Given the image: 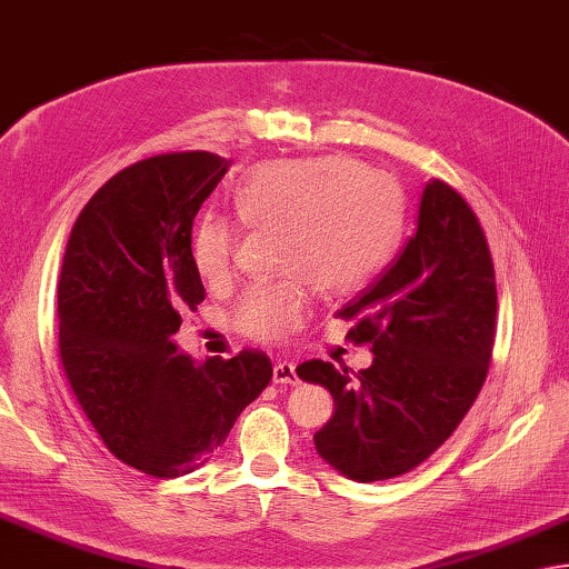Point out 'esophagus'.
Returning <instances> with one entry per match:
<instances>
[{"mask_svg": "<svg viewBox=\"0 0 569 569\" xmlns=\"http://www.w3.org/2000/svg\"><path fill=\"white\" fill-rule=\"evenodd\" d=\"M272 380H274V382H280V386H297L299 378H297V368H295V363H289V361L274 363Z\"/></svg>", "mask_w": 569, "mask_h": 569, "instance_id": "esophagus-1", "label": "esophagus"}]
</instances>
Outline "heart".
Returning a JSON list of instances; mask_svg holds the SVG:
<instances>
[{
  "instance_id": "b5f03b06",
  "label": "heart",
  "mask_w": 569,
  "mask_h": 569,
  "mask_svg": "<svg viewBox=\"0 0 569 569\" xmlns=\"http://www.w3.org/2000/svg\"><path fill=\"white\" fill-rule=\"evenodd\" d=\"M233 203L246 228L280 233L277 268L289 272L238 301L236 329L252 341H284L305 327L311 287L346 295L366 284L402 228L398 181L349 157L268 161L240 181ZM238 242L236 220L206 213L196 223L191 254L206 282L228 280Z\"/></svg>"
}]
</instances>
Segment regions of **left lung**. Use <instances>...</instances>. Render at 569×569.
I'll return each mask as SVG.
<instances>
[{
  "label": "left lung",
  "mask_w": 569,
  "mask_h": 569,
  "mask_svg": "<svg viewBox=\"0 0 569 569\" xmlns=\"http://www.w3.org/2000/svg\"><path fill=\"white\" fill-rule=\"evenodd\" d=\"M336 317L373 346L358 370L329 361L297 368L333 396L317 451L353 481L408 473L442 447L477 400L496 336V272L483 228L463 196L432 179L417 230L398 260Z\"/></svg>",
  "instance_id": "obj_1"
}]
</instances>
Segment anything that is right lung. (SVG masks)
I'll return each instance as SVG.
<instances>
[{
    "label": "right lung",
    "instance_id": "1",
    "mask_svg": "<svg viewBox=\"0 0 569 569\" xmlns=\"http://www.w3.org/2000/svg\"><path fill=\"white\" fill-rule=\"evenodd\" d=\"M230 159L169 152L102 183L80 211L58 280V353L73 396L120 461L173 479L226 442L268 388V353L196 366L171 336L206 299L191 254L201 203Z\"/></svg>",
    "mask_w": 569,
    "mask_h": 569
}]
</instances>
